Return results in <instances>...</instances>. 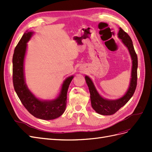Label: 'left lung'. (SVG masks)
Wrapping results in <instances>:
<instances>
[{
  "instance_id": "1",
  "label": "left lung",
  "mask_w": 152,
  "mask_h": 152,
  "mask_svg": "<svg viewBox=\"0 0 152 152\" xmlns=\"http://www.w3.org/2000/svg\"><path fill=\"white\" fill-rule=\"evenodd\" d=\"M118 37L119 39H122L124 44L127 48L132 60L130 85L126 93L122 97L117 99L110 100L104 99L98 93L93 81L88 76L85 77L86 84L89 87L90 92L92 107L98 113L103 115H111L116 113L119 109L125 105L134 94L137 86V56L133 46L132 41L129 35L121 28H119Z\"/></svg>"
}]
</instances>
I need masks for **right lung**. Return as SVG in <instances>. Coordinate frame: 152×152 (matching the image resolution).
<instances>
[{"label": "right lung", "instance_id": "1", "mask_svg": "<svg viewBox=\"0 0 152 152\" xmlns=\"http://www.w3.org/2000/svg\"><path fill=\"white\" fill-rule=\"evenodd\" d=\"M32 31L24 34L17 44L12 56V82L14 88L25 108L35 117L43 120H53L60 117L66 108L67 91L73 76L63 82L59 96L50 101L37 98L27 87L24 76V58L27 42L33 35Z\"/></svg>", "mask_w": 152, "mask_h": 152}]
</instances>
